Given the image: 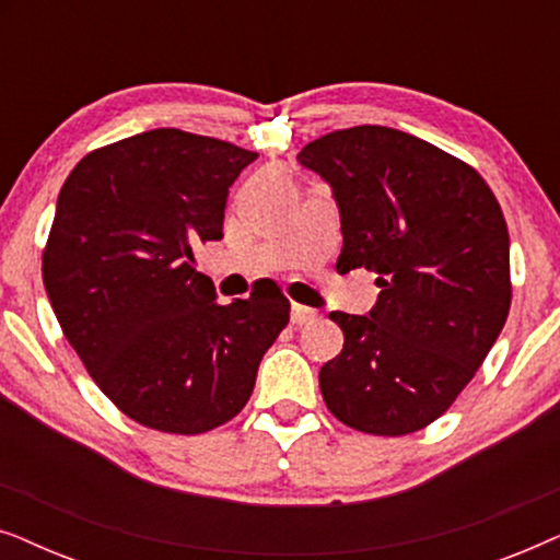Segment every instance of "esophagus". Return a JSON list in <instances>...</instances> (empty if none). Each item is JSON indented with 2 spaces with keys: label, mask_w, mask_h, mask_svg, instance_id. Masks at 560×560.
Listing matches in <instances>:
<instances>
[{
  "label": "esophagus",
  "mask_w": 560,
  "mask_h": 560,
  "mask_svg": "<svg viewBox=\"0 0 560 560\" xmlns=\"http://www.w3.org/2000/svg\"><path fill=\"white\" fill-rule=\"evenodd\" d=\"M290 320H293L295 326H308V324H313V320H318V313L313 311V308H305V305H293V308H290Z\"/></svg>",
  "instance_id": "esophagus-1"
}]
</instances>
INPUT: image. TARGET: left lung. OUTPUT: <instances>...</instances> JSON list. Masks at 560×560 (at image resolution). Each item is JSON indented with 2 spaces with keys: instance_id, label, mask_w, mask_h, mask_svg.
I'll list each match as a JSON object with an SVG mask.
<instances>
[{
  "instance_id": "obj_1",
  "label": "left lung",
  "mask_w": 560,
  "mask_h": 560,
  "mask_svg": "<svg viewBox=\"0 0 560 560\" xmlns=\"http://www.w3.org/2000/svg\"><path fill=\"white\" fill-rule=\"evenodd\" d=\"M336 198V270L377 272L370 316L334 311L339 357L320 366L326 408L354 431L431 425L469 385L510 313V234L471 165L408 132L362 125L298 152Z\"/></svg>"
}]
</instances>
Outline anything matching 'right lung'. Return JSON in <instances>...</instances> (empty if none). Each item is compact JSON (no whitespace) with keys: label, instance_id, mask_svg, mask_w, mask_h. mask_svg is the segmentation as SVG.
<instances>
[{"label":"right lung","instance_id":"add662e5","mask_svg":"<svg viewBox=\"0 0 560 560\" xmlns=\"http://www.w3.org/2000/svg\"><path fill=\"white\" fill-rule=\"evenodd\" d=\"M257 152L150 129L89 152L60 188L43 282L91 377L137 423L196 435L247 405L288 298L217 303L194 249L221 240L229 186Z\"/></svg>","mask_w":560,"mask_h":560}]
</instances>
